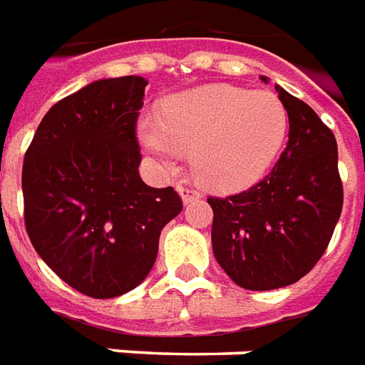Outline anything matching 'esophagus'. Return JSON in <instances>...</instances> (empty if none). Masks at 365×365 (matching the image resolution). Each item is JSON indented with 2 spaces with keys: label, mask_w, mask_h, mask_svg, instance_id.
Listing matches in <instances>:
<instances>
[{
  "label": "esophagus",
  "mask_w": 365,
  "mask_h": 365,
  "mask_svg": "<svg viewBox=\"0 0 365 365\" xmlns=\"http://www.w3.org/2000/svg\"><path fill=\"white\" fill-rule=\"evenodd\" d=\"M178 191H180V195H182L183 203H191V201H195L201 197L199 190H195L193 185H178Z\"/></svg>",
  "instance_id": "obj_1"
}]
</instances>
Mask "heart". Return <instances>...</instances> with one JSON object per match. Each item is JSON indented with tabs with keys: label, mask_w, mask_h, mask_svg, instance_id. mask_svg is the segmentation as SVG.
I'll list each match as a JSON object with an SVG mask.
<instances>
[{
	"label": "heart",
	"mask_w": 365,
	"mask_h": 365,
	"mask_svg": "<svg viewBox=\"0 0 365 365\" xmlns=\"http://www.w3.org/2000/svg\"><path fill=\"white\" fill-rule=\"evenodd\" d=\"M288 133V112L279 96L217 85L178 94L158 118H143L139 139L164 168L193 153L197 178L218 191L257 182Z\"/></svg>",
	"instance_id": "1"
}]
</instances>
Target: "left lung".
Here are the masks:
<instances>
[{
    "instance_id": "left-lung-1",
    "label": "left lung",
    "mask_w": 365,
    "mask_h": 365,
    "mask_svg": "<svg viewBox=\"0 0 365 365\" xmlns=\"http://www.w3.org/2000/svg\"><path fill=\"white\" fill-rule=\"evenodd\" d=\"M277 91L290 129L271 174L236 195L207 199L215 257L245 290H274L306 277L333 237L344 199L333 131L304 100Z\"/></svg>"
}]
</instances>
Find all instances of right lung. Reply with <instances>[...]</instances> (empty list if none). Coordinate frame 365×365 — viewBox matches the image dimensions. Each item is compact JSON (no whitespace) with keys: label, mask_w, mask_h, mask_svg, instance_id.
<instances>
[{"label":"right lung","mask_w":365,"mask_h":365,"mask_svg":"<svg viewBox=\"0 0 365 365\" xmlns=\"http://www.w3.org/2000/svg\"><path fill=\"white\" fill-rule=\"evenodd\" d=\"M147 81L102 79L53 104L23 164L24 226L59 279L91 298L141 284L160 232L183 209L139 175L137 120Z\"/></svg>","instance_id":"add662e5"}]
</instances>
